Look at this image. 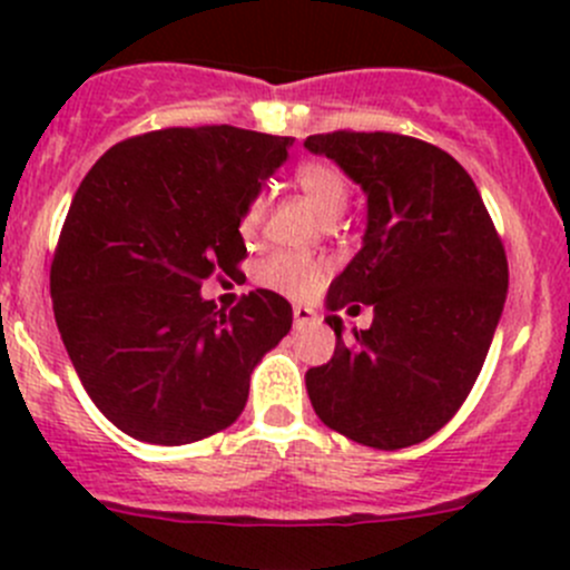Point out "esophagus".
I'll return each instance as SVG.
<instances>
[{
	"instance_id": "esophagus-1",
	"label": "esophagus",
	"mask_w": 570,
	"mask_h": 570,
	"mask_svg": "<svg viewBox=\"0 0 570 570\" xmlns=\"http://www.w3.org/2000/svg\"><path fill=\"white\" fill-rule=\"evenodd\" d=\"M292 320H295V327L301 331V327L314 325V322H317V314H314L312 308H306V306H295V308H292Z\"/></svg>"
}]
</instances>
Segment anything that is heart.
<instances>
[{
  "mask_svg": "<svg viewBox=\"0 0 570 570\" xmlns=\"http://www.w3.org/2000/svg\"><path fill=\"white\" fill-rule=\"evenodd\" d=\"M292 181L306 195V200L314 206V212H317L322 220H336L347 209V176L342 174V168L327 163V159H303V163H297L295 170H292ZM264 209H267V204H264L262 195L248 200V206L243 212V220H239L243 237H253L262 228ZM322 275H325L322 262L308 256H297V253H275V256H269L258 267V281L267 289L281 292L286 297H297V301L314 295L320 289Z\"/></svg>",
  "mask_w": 570,
  "mask_h": 570,
  "instance_id": "obj_1",
  "label": "heart"
}]
</instances>
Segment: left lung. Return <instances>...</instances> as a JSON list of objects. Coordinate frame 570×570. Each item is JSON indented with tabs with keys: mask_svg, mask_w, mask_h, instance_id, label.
Returning a JSON list of instances; mask_svg holds the SVG:
<instances>
[{
	"mask_svg": "<svg viewBox=\"0 0 570 570\" xmlns=\"http://www.w3.org/2000/svg\"><path fill=\"white\" fill-rule=\"evenodd\" d=\"M325 154L366 193L364 248L331 284L327 308H375L306 372L322 422L375 450H405L458 413L485 364L508 295V256L471 176L433 142L394 131H327Z\"/></svg>",
	"mask_w": 570,
	"mask_h": 570,
	"instance_id": "obj_1",
	"label": "left lung"
}]
</instances>
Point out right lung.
<instances>
[{
    "label": "right lung",
    "instance_id": "obj_1",
    "mask_svg": "<svg viewBox=\"0 0 570 570\" xmlns=\"http://www.w3.org/2000/svg\"><path fill=\"white\" fill-rule=\"evenodd\" d=\"M292 137L174 126L115 142L71 200L51 303L73 370L101 413L137 441L181 446L237 422L250 372L292 327L269 289L226 312L200 297L243 262L239 220Z\"/></svg>",
    "mask_w": 570,
    "mask_h": 570
}]
</instances>
